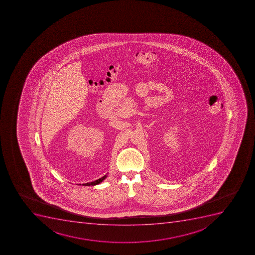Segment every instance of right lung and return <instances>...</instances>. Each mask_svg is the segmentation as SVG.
<instances>
[{"label": "right lung", "mask_w": 255, "mask_h": 255, "mask_svg": "<svg viewBox=\"0 0 255 255\" xmlns=\"http://www.w3.org/2000/svg\"><path fill=\"white\" fill-rule=\"evenodd\" d=\"M107 178V175H104L103 177L100 178V179H97L95 181L91 182V183H87V184H84L83 185H87V186H90V185H96V184H98L101 183V182L103 181L105 179Z\"/></svg>", "instance_id": "right-lung-1"}]
</instances>
